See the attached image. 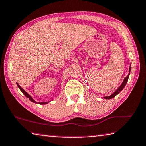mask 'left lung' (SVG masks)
<instances>
[{"mask_svg": "<svg viewBox=\"0 0 146 146\" xmlns=\"http://www.w3.org/2000/svg\"><path fill=\"white\" fill-rule=\"evenodd\" d=\"M129 72H130V68H129ZM129 75H130V73H128V75H127V76L124 79L123 82L122 84L121 85V86L119 87L118 88V89H117V90H116L115 92L112 94V95H111L110 96H108V97H104V99H112V98H114V97H115L117 95V94H118L119 92H120V91H121L123 89V88L125 87V85H126L127 83V81H128V77H129Z\"/></svg>", "mask_w": 146, "mask_h": 146, "instance_id": "left-lung-1", "label": "left lung"}]
</instances>
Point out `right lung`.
<instances>
[{
	"mask_svg": "<svg viewBox=\"0 0 146 146\" xmlns=\"http://www.w3.org/2000/svg\"><path fill=\"white\" fill-rule=\"evenodd\" d=\"M17 84V85H18V87H19V88L20 89V90L21 91V92H23V94H24V95L27 97V98H28L30 99V101H31V102H35V103H38V104H47L48 103V102H36V101H34V100L32 99V98H31V97L29 95V94H28L27 92H26V91H25L23 89V88L19 86V84H18V83H16Z\"/></svg>",
	"mask_w": 146,
	"mask_h": 146,
	"instance_id": "right-lung-1",
	"label": "right lung"
}]
</instances>
